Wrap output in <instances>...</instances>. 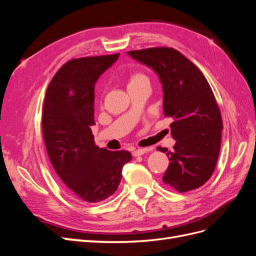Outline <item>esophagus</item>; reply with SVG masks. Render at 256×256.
<instances>
[{
	"instance_id": "esophagus-1",
	"label": "esophagus",
	"mask_w": 256,
	"mask_h": 256,
	"mask_svg": "<svg viewBox=\"0 0 256 256\" xmlns=\"http://www.w3.org/2000/svg\"><path fill=\"white\" fill-rule=\"evenodd\" d=\"M152 150V147H145V148H138V150H134L132 154H134V157L142 156V154H144L145 152H150Z\"/></svg>"
}]
</instances>
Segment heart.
<instances>
[{"instance_id": "heart-1", "label": "heart", "mask_w": 256, "mask_h": 256, "mask_svg": "<svg viewBox=\"0 0 256 256\" xmlns=\"http://www.w3.org/2000/svg\"><path fill=\"white\" fill-rule=\"evenodd\" d=\"M143 80H148V79H147V76L144 74H142V72H134L132 74H130V76H129L128 86H129V85L136 84L138 82H141Z\"/></svg>"}]
</instances>
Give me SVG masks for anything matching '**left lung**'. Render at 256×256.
Segmentation results:
<instances>
[{
    "label": "left lung",
    "mask_w": 256,
    "mask_h": 256,
    "mask_svg": "<svg viewBox=\"0 0 256 256\" xmlns=\"http://www.w3.org/2000/svg\"><path fill=\"white\" fill-rule=\"evenodd\" d=\"M128 54L158 74L164 116L173 118L170 127L176 140L174 150L157 147L171 161L162 180L180 193L200 187L214 171L223 129L210 85L191 60L173 48H148Z\"/></svg>",
    "instance_id": "left-lung-1"
}]
</instances>
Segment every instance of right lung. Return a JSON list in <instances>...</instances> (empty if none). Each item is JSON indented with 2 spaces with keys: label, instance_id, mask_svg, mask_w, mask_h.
<instances>
[{
  "label": "right lung",
  "instance_id": "obj_1",
  "mask_svg": "<svg viewBox=\"0 0 256 256\" xmlns=\"http://www.w3.org/2000/svg\"><path fill=\"white\" fill-rule=\"evenodd\" d=\"M120 53L68 60L54 74L46 92L42 136L54 171L72 194L97 203L114 194L122 168L131 160L127 150L111 152L95 145L94 90Z\"/></svg>",
  "mask_w": 256,
  "mask_h": 256
}]
</instances>
